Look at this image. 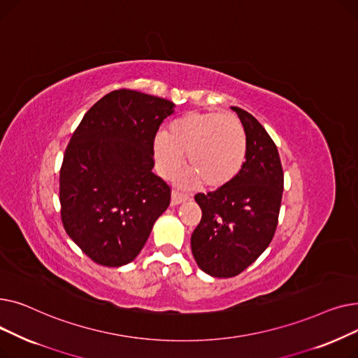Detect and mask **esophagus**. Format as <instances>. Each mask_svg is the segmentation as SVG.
I'll list each match as a JSON object with an SVG mask.
<instances>
[{"label":"esophagus","mask_w":358,"mask_h":358,"mask_svg":"<svg viewBox=\"0 0 358 358\" xmlns=\"http://www.w3.org/2000/svg\"><path fill=\"white\" fill-rule=\"evenodd\" d=\"M187 199H189V196L184 194V193H180L177 190H173V193H171V204H174V206L185 201Z\"/></svg>","instance_id":"obj_1"}]
</instances>
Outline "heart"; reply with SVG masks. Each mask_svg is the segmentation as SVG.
Masks as SVG:
<instances>
[{
	"instance_id": "1",
	"label": "heart",
	"mask_w": 358,
	"mask_h": 358,
	"mask_svg": "<svg viewBox=\"0 0 358 358\" xmlns=\"http://www.w3.org/2000/svg\"><path fill=\"white\" fill-rule=\"evenodd\" d=\"M185 157V184L201 182L208 189L229 184L247 158V134L231 113L190 111L176 119L154 138V158L162 177L177 174Z\"/></svg>"
}]
</instances>
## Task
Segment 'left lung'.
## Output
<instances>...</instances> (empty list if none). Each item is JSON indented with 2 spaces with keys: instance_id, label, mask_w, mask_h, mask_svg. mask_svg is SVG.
<instances>
[{
  "instance_id": "left-lung-1",
  "label": "left lung",
  "mask_w": 358,
  "mask_h": 358,
  "mask_svg": "<svg viewBox=\"0 0 358 358\" xmlns=\"http://www.w3.org/2000/svg\"><path fill=\"white\" fill-rule=\"evenodd\" d=\"M247 134V158L227 185L194 196L201 220L192 235L197 266L213 277L238 275L266 251L274 236L285 176L278 150L248 111L231 107Z\"/></svg>"
}]
</instances>
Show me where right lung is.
Listing matches in <instances>:
<instances>
[{
	"instance_id": "right-lung-1",
	"label": "right lung",
	"mask_w": 358,
	"mask_h": 358,
	"mask_svg": "<svg viewBox=\"0 0 358 358\" xmlns=\"http://www.w3.org/2000/svg\"><path fill=\"white\" fill-rule=\"evenodd\" d=\"M174 103L116 90L94 104L65 149L59 174L61 219L94 262L134 261L166 210L171 189L152 173L154 138Z\"/></svg>"
}]
</instances>
